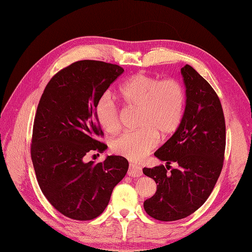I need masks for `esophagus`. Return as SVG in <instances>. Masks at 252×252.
Segmentation results:
<instances>
[{"instance_id":"obj_1","label":"esophagus","mask_w":252,"mask_h":252,"mask_svg":"<svg viewBox=\"0 0 252 252\" xmlns=\"http://www.w3.org/2000/svg\"><path fill=\"white\" fill-rule=\"evenodd\" d=\"M143 171H142V167L130 163L129 164V169H128V175H130V177H134V178H139L142 177Z\"/></svg>"}]
</instances>
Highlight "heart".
<instances>
[{
  "mask_svg": "<svg viewBox=\"0 0 252 252\" xmlns=\"http://www.w3.org/2000/svg\"><path fill=\"white\" fill-rule=\"evenodd\" d=\"M122 100L130 108L140 109L138 130L126 131L111 142V149L131 161H140L154 149L158 141L180 128L186 109V90L173 78L161 80L140 72L119 88ZM95 120L106 132H116L121 125L120 109L112 97L105 94L94 106Z\"/></svg>",
  "mask_w": 252,
  "mask_h": 252,
  "instance_id": "1",
  "label": "heart"
}]
</instances>
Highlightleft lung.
Instances as JSON below:
<instances>
[{
	"label": "left lung",
	"mask_w": 252,
	"mask_h": 252,
	"mask_svg": "<svg viewBox=\"0 0 252 252\" xmlns=\"http://www.w3.org/2000/svg\"><path fill=\"white\" fill-rule=\"evenodd\" d=\"M181 72L186 85L185 116L178 130L155 154L167 166L143 169L157 183V192L144 202V209L163 222L184 219L199 209L215 188L224 164L226 125L220 98L191 66L185 65ZM171 162H177L178 168L171 169Z\"/></svg>",
	"instance_id": "left-lung-1"
}]
</instances>
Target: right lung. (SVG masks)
<instances>
[{
    "instance_id": "add662e5",
    "label": "right lung",
    "mask_w": 252,
    "mask_h": 252,
    "mask_svg": "<svg viewBox=\"0 0 252 252\" xmlns=\"http://www.w3.org/2000/svg\"><path fill=\"white\" fill-rule=\"evenodd\" d=\"M123 72L116 64L78 61L53 75L37 105L30 144L36 181L55 209L69 219L100 216L128 170V161L120 156L85 162L88 155L107 148L97 139L104 133L94 110Z\"/></svg>"
}]
</instances>
